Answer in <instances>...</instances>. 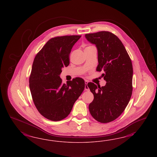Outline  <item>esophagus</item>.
<instances>
[{
    "label": "esophagus",
    "instance_id": "obj_1",
    "mask_svg": "<svg viewBox=\"0 0 157 157\" xmlns=\"http://www.w3.org/2000/svg\"><path fill=\"white\" fill-rule=\"evenodd\" d=\"M85 90H90V89H89V87L87 86V83H88V82H87V81H86L85 80Z\"/></svg>",
    "mask_w": 157,
    "mask_h": 157
}]
</instances>
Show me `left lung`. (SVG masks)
Segmentation results:
<instances>
[{"label":"left lung","instance_id":"8db88e82","mask_svg":"<svg viewBox=\"0 0 157 157\" xmlns=\"http://www.w3.org/2000/svg\"><path fill=\"white\" fill-rule=\"evenodd\" d=\"M85 38L95 44L98 52V65L97 71L104 70V86L88 83L87 86L94 95L89 106L94 119L107 123L117 119L124 112L131 97L133 68L125 48L116 36L102 31L86 34Z\"/></svg>","mask_w":157,"mask_h":157}]
</instances>
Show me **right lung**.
Segmentation results:
<instances>
[{
  "instance_id": "1",
  "label": "right lung",
  "mask_w": 157,
  "mask_h": 157,
  "mask_svg": "<svg viewBox=\"0 0 157 157\" xmlns=\"http://www.w3.org/2000/svg\"><path fill=\"white\" fill-rule=\"evenodd\" d=\"M81 36H65L50 39L34 60L29 88L40 113L50 120L66 118L85 87V81L75 78L62 83V68L69 64V55Z\"/></svg>"
}]
</instances>
